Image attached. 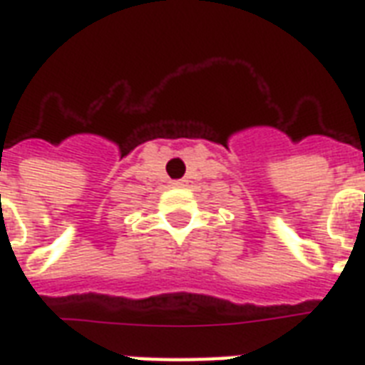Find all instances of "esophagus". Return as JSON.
Segmentation results:
<instances>
[{"instance_id":"34e87169","label":"esophagus","mask_w":365,"mask_h":365,"mask_svg":"<svg viewBox=\"0 0 365 365\" xmlns=\"http://www.w3.org/2000/svg\"><path fill=\"white\" fill-rule=\"evenodd\" d=\"M183 183H185V180H174V182H172V185H174V187H182Z\"/></svg>"}]
</instances>
